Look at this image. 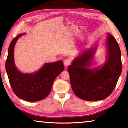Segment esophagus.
I'll return each instance as SVG.
<instances>
[{"instance_id": "obj_1", "label": "esophagus", "mask_w": 128, "mask_h": 128, "mask_svg": "<svg viewBox=\"0 0 128 128\" xmlns=\"http://www.w3.org/2000/svg\"><path fill=\"white\" fill-rule=\"evenodd\" d=\"M64 65L66 67H67L68 66V65L70 64V61L69 59H66L64 61Z\"/></svg>"}]
</instances>
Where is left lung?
<instances>
[{
	"label": "left lung",
	"instance_id": "1",
	"mask_svg": "<svg viewBox=\"0 0 128 128\" xmlns=\"http://www.w3.org/2000/svg\"><path fill=\"white\" fill-rule=\"evenodd\" d=\"M108 35L106 61L102 66H92L98 46L86 49L75 57L69 66L68 72L74 94L86 101L104 100L109 96L116 85L122 71L121 51L116 40Z\"/></svg>",
	"mask_w": 128,
	"mask_h": 128
}]
</instances>
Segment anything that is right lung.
I'll return each instance as SVG.
<instances>
[{
    "mask_svg": "<svg viewBox=\"0 0 128 128\" xmlns=\"http://www.w3.org/2000/svg\"><path fill=\"white\" fill-rule=\"evenodd\" d=\"M25 33L18 34L9 46L6 69L12 90L21 99L27 102L40 101L49 95L57 76L64 70L62 61L46 63L39 70L30 74L22 73L16 66L14 49L18 40Z\"/></svg>",
    "mask_w": 128,
    "mask_h": 128,
    "instance_id": "add662e5",
    "label": "right lung"
}]
</instances>
